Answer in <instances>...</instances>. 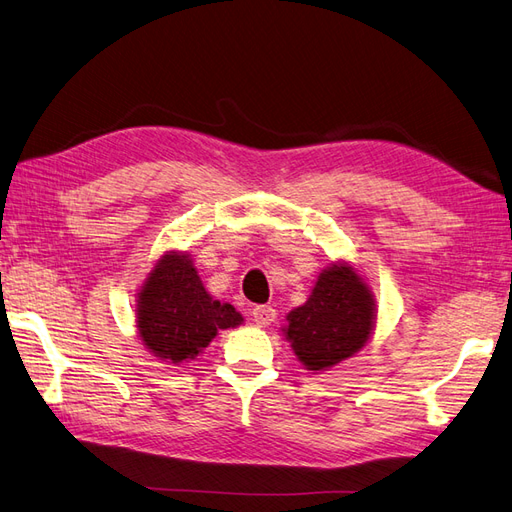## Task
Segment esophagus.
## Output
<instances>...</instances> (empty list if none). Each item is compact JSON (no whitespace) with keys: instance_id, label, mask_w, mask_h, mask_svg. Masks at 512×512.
Here are the masks:
<instances>
[{"instance_id":"esophagus-1","label":"esophagus","mask_w":512,"mask_h":512,"mask_svg":"<svg viewBox=\"0 0 512 512\" xmlns=\"http://www.w3.org/2000/svg\"><path fill=\"white\" fill-rule=\"evenodd\" d=\"M252 320L258 324V327H269V324L275 320V309L271 305H256L252 309Z\"/></svg>"}]
</instances>
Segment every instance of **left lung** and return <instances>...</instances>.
Masks as SVG:
<instances>
[{"mask_svg": "<svg viewBox=\"0 0 512 512\" xmlns=\"http://www.w3.org/2000/svg\"><path fill=\"white\" fill-rule=\"evenodd\" d=\"M282 329L309 371H324L359 352L376 327V301L346 262L324 269L309 299L294 307Z\"/></svg>", "mask_w": 512, "mask_h": 512, "instance_id": "obj_1", "label": "left lung"}]
</instances>
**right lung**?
Masks as SVG:
<instances>
[{
  "mask_svg": "<svg viewBox=\"0 0 512 512\" xmlns=\"http://www.w3.org/2000/svg\"><path fill=\"white\" fill-rule=\"evenodd\" d=\"M241 322L235 307L211 297L185 252H166L138 292V337L166 365L192 361L218 331Z\"/></svg>",
  "mask_w": 512,
  "mask_h": 512,
  "instance_id": "obj_1",
  "label": "right lung"
}]
</instances>
